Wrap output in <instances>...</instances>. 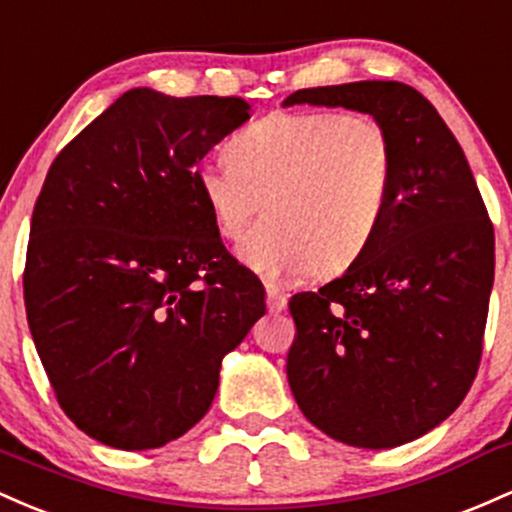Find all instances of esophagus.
<instances>
[{
	"label": "esophagus",
	"mask_w": 512,
	"mask_h": 512,
	"mask_svg": "<svg viewBox=\"0 0 512 512\" xmlns=\"http://www.w3.org/2000/svg\"><path fill=\"white\" fill-rule=\"evenodd\" d=\"M266 304H268V312L278 314V312H283V309H285L287 297H285L280 290H273V287H268V292H266Z\"/></svg>",
	"instance_id": "esophagus-1"
}]
</instances>
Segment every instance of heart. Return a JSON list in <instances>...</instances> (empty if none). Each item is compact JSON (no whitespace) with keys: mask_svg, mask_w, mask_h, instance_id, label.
Wrapping results in <instances>:
<instances>
[{"mask_svg":"<svg viewBox=\"0 0 512 512\" xmlns=\"http://www.w3.org/2000/svg\"><path fill=\"white\" fill-rule=\"evenodd\" d=\"M229 162L195 171L217 234L266 278L348 271L380 232L394 181L392 140L363 113L275 111L227 145Z\"/></svg>","mask_w":512,"mask_h":512,"instance_id":"obj_1","label":"heart"}]
</instances>
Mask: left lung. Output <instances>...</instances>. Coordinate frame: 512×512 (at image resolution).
I'll return each mask as SVG.
<instances>
[{
  "instance_id": "left-lung-1",
  "label": "left lung",
  "mask_w": 512,
  "mask_h": 512,
  "mask_svg": "<svg viewBox=\"0 0 512 512\" xmlns=\"http://www.w3.org/2000/svg\"><path fill=\"white\" fill-rule=\"evenodd\" d=\"M380 120L394 181L370 249L341 278L290 300L287 382L309 423L387 450L440 426L481 360L493 287V225L467 157L426 96L401 82L300 89L283 106Z\"/></svg>"
}]
</instances>
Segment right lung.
I'll list each match as a JSON object with an SVG mask.
<instances>
[{
  "label": "right lung",
  "instance_id": "add662e5",
  "mask_svg": "<svg viewBox=\"0 0 512 512\" xmlns=\"http://www.w3.org/2000/svg\"><path fill=\"white\" fill-rule=\"evenodd\" d=\"M251 118L237 96L125 91L62 149L33 208L28 329L62 411L89 438L154 450L210 409L222 358L266 314L195 186Z\"/></svg>",
  "mask_w": 512,
  "mask_h": 512
}]
</instances>
